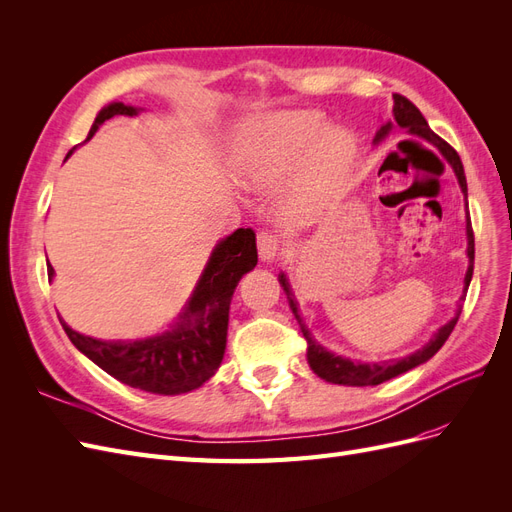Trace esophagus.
Segmentation results:
<instances>
[{"instance_id": "obj_1", "label": "esophagus", "mask_w": 512, "mask_h": 512, "mask_svg": "<svg viewBox=\"0 0 512 512\" xmlns=\"http://www.w3.org/2000/svg\"><path fill=\"white\" fill-rule=\"evenodd\" d=\"M258 256L262 262H273L280 256V239H277L273 232L262 230L258 235Z\"/></svg>"}]
</instances>
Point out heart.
<instances>
[{
  "label": "heart",
  "instance_id": "obj_1",
  "mask_svg": "<svg viewBox=\"0 0 512 512\" xmlns=\"http://www.w3.org/2000/svg\"><path fill=\"white\" fill-rule=\"evenodd\" d=\"M356 160V138L329 128L318 111L260 113L243 119L228 143V168L250 190H277L288 224H305L339 190Z\"/></svg>",
  "mask_w": 512,
  "mask_h": 512
}]
</instances>
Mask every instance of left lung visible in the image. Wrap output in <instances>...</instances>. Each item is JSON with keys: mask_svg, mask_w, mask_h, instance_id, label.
I'll use <instances>...</instances> for the list:
<instances>
[{"mask_svg": "<svg viewBox=\"0 0 512 512\" xmlns=\"http://www.w3.org/2000/svg\"><path fill=\"white\" fill-rule=\"evenodd\" d=\"M404 128L408 130V134H414V136H421L425 138L427 143H431L433 147H436L444 160L451 164L453 173L459 181V188L463 192V200H466V209H468V181H466V173H463V164H461V158L459 153L448 145L446 141H442V138L433 132L429 128V123L425 121V117L421 115V111L404 96L399 94H393V119L384 121L380 130L376 132V138L374 143L378 145L380 141H384L386 136L391 134L393 128ZM466 239H468V271H466V277H463V294L459 297V301L466 299V292H468V286L472 282V273H474V232H472V222H470V213H466ZM277 280H280L286 297H288V303H290V309L294 318H297L299 327L303 331V337L307 339V363L309 367L314 369V374L320 376L322 380L327 382H333V384H344V386H376V384H382L386 380L391 378H397L401 374H406V371L418 367L427 363L433 354H436L444 342L448 339V335L453 333L455 324L459 320V314H461V305L457 307V314L448 320L446 324H442V327L433 333V337L429 339V342L418 348L416 352L404 356V359H395V361H371V363H363V361H352V359H346V356L342 354H335L331 350L324 348L322 344H318L316 339L312 337V333H309V329L305 327V322L299 314V303L297 299H294V292L290 288V282L286 273L282 271L280 275H277Z\"/></svg>", "mask_w": 512, "mask_h": 512, "instance_id": "8db88e82", "label": "left lung"}]
</instances>
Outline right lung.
<instances>
[{"label":"right lung","mask_w":512,"mask_h":512,"mask_svg":"<svg viewBox=\"0 0 512 512\" xmlns=\"http://www.w3.org/2000/svg\"><path fill=\"white\" fill-rule=\"evenodd\" d=\"M143 108L123 102L106 104L96 115L87 141L106 119L126 115L134 117ZM76 149V147H74ZM68 156H72V151ZM258 262L256 235L252 228H237L232 235L215 243L207 265L185 301L177 320L164 333L130 339V342H106L70 329L59 318L70 342L94 361L108 376L119 382L156 395H181L203 386L222 365L228 333L230 301L241 277ZM49 265V280L53 282Z\"/></svg>","instance_id":"obj_1"}]
</instances>
